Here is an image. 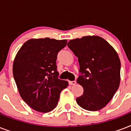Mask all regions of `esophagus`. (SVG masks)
Returning <instances> with one entry per match:
<instances>
[{
  "label": "esophagus",
  "mask_w": 131,
  "mask_h": 131,
  "mask_svg": "<svg viewBox=\"0 0 131 131\" xmlns=\"http://www.w3.org/2000/svg\"><path fill=\"white\" fill-rule=\"evenodd\" d=\"M76 81H69V84H70V85H75L76 84Z\"/></svg>",
  "instance_id": "1"
}]
</instances>
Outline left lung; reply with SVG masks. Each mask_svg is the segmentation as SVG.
Listing matches in <instances>:
<instances>
[{
	"label": "left lung",
	"instance_id": "8db88e82",
	"mask_svg": "<svg viewBox=\"0 0 131 131\" xmlns=\"http://www.w3.org/2000/svg\"><path fill=\"white\" fill-rule=\"evenodd\" d=\"M67 45L78 58L82 73L77 82L84 93L76 101L84 110H101L120 86L121 64L118 53L107 41L95 35L71 40Z\"/></svg>",
	"mask_w": 131,
	"mask_h": 131
}]
</instances>
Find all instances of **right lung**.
<instances>
[{
	"instance_id": "1",
	"label": "right lung",
	"mask_w": 131,
	"mask_h": 131,
	"mask_svg": "<svg viewBox=\"0 0 131 131\" xmlns=\"http://www.w3.org/2000/svg\"><path fill=\"white\" fill-rule=\"evenodd\" d=\"M67 40L48 37L31 39L17 51L13 64V74L21 99L37 112L53 110L60 94L69 85L58 78L57 54Z\"/></svg>"
}]
</instances>
